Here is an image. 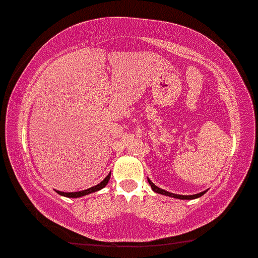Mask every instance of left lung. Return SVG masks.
<instances>
[{"label": "left lung", "instance_id": "1", "mask_svg": "<svg viewBox=\"0 0 258 258\" xmlns=\"http://www.w3.org/2000/svg\"><path fill=\"white\" fill-rule=\"evenodd\" d=\"M149 185H151L152 189L154 192H157V194H160V195H165V196H170V197H174V198H180V200H194V198H197V197H201L202 195L206 194V191L201 192V194H197V195H191V196H182V195H175V194H171V192H168L165 191V189H161L158 187V186H155L154 183L152 182L151 180H148Z\"/></svg>", "mask_w": 258, "mask_h": 258}]
</instances>
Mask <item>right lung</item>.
Returning a JSON list of instances; mask_svg holds the SVG:
<instances>
[{
    "mask_svg": "<svg viewBox=\"0 0 258 258\" xmlns=\"http://www.w3.org/2000/svg\"><path fill=\"white\" fill-rule=\"evenodd\" d=\"M109 179H110V174L107 175L105 179L101 181L100 183H98V185L93 186V187H90V188H88V189H83V191H78V192H61V191H57V194L61 195V196H64V197H81V196H86V195L93 194V192L99 191V189L105 187L106 183L109 182Z\"/></svg>",
    "mask_w": 258,
    "mask_h": 258,
    "instance_id": "obj_1",
    "label": "right lung"
}]
</instances>
